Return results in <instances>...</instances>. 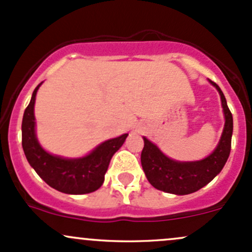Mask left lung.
<instances>
[{
  "instance_id": "8db88e82",
  "label": "left lung",
  "mask_w": 252,
  "mask_h": 252,
  "mask_svg": "<svg viewBox=\"0 0 252 252\" xmlns=\"http://www.w3.org/2000/svg\"><path fill=\"white\" fill-rule=\"evenodd\" d=\"M221 97L224 114L222 136L215 150L201 161L180 162L167 158L154 143L143 137L144 148L140 155L142 167L149 183L159 191L174 194H189L209 184L223 168L231 153L233 118L226 98L216 83L212 82Z\"/></svg>"
}]
</instances>
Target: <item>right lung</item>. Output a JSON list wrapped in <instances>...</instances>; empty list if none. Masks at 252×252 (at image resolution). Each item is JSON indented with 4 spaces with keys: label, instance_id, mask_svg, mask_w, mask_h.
<instances>
[{
    "label": "right lung",
    "instance_id": "obj_1",
    "mask_svg": "<svg viewBox=\"0 0 252 252\" xmlns=\"http://www.w3.org/2000/svg\"><path fill=\"white\" fill-rule=\"evenodd\" d=\"M40 85L42 83L34 89L21 124L23 149L29 163L48 185L63 193L83 194L98 190L104 181L110 159L124 144L128 133L105 140L80 158L51 155L39 145L34 129V101Z\"/></svg>",
    "mask_w": 252,
    "mask_h": 252
}]
</instances>
